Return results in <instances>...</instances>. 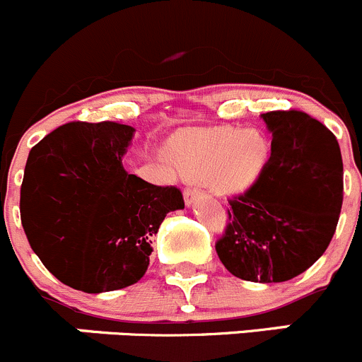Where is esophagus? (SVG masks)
I'll list each match as a JSON object with an SVG mask.
<instances>
[{
  "mask_svg": "<svg viewBox=\"0 0 362 362\" xmlns=\"http://www.w3.org/2000/svg\"><path fill=\"white\" fill-rule=\"evenodd\" d=\"M202 198H205V192H203L202 189L187 187L184 191V199H185V203H187V205H192L196 199H202Z\"/></svg>",
  "mask_w": 362,
  "mask_h": 362,
  "instance_id": "34e87169",
  "label": "esophagus"
}]
</instances>
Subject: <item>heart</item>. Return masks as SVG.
<instances>
[{
  "label": "heart",
  "mask_w": 362,
  "mask_h": 362,
  "mask_svg": "<svg viewBox=\"0 0 362 362\" xmlns=\"http://www.w3.org/2000/svg\"><path fill=\"white\" fill-rule=\"evenodd\" d=\"M171 152L185 175L206 178L219 194H235L259 177L269 159V143L255 129H192L173 139Z\"/></svg>",
  "instance_id": "heart-1"
}]
</instances>
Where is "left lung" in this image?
<instances>
[{"instance_id":"8db88e82","label":"left lung","mask_w":362,"mask_h":362,"mask_svg":"<svg viewBox=\"0 0 362 362\" xmlns=\"http://www.w3.org/2000/svg\"><path fill=\"white\" fill-rule=\"evenodd\" d=\"M272 152L247 191L228 199V226L216 251L244 281L281 283L325 252L343 203V163L336 136L304 111L262 115Z\"/></svg>"}]
</instances>
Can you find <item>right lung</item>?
<instances>
[{
    "label": "right lung",
    "instance_id": "obj_1",
    "mask_svg": "<svg viewBox=\"0 0 362 362\" xmlns=\"http://www.w3.org/2000/svg\"><path fill=\"white\" fill-rule=\"evenodd\" d=\"M134 129L70 122L31 148L21 185V223L56 279L86 293L125 288L145 276L152 238L180 189L127 173Z\"/></svg>",
    "mask_w": 362,
    "mask_h": 362
}]
</instances>
